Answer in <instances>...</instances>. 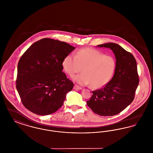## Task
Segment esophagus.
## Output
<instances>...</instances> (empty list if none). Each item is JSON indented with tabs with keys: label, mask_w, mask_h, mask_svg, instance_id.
Returning a JSON list of instances; mask_svg holds the SVG:
<instances>
[{
	"label": "esophagus",
	"mask_w": 153,
	"mask_h": 153,
	"mask_svg": "<svg viewBox=\"0 0 153 153\" xmlns=\"http://www.w3.org/2000/svg\"><path fill=\"white\" fill-rule=\"evenodd\" d=\"M74 89H76V90H80V89H81L82 88L81 87H79V85H76V84H75L74 85V88H73Z\"/></svg>",
	"instance_id": "34e87169"
}]
</instances>
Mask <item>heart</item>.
<instances>
[{
	"label": "heart",
	"mask_w": 153,
	"mask_h": 153,
	"mask_svg": "<svg viewBox=\"0 0 153 153\" xmlns=\"http://www.w3.org/2000/svg\"><path fill=\"white\" fill-rule=\"evenodd\" d=\"M116 60L112 56L91 48H84L77 51L75 56L69 54L62 61L66 73L70 76L82 71L73 80L80 85L91 84L94 88L104 86L111 79L116 68Z\"/></svg>",
	"instance_id": "obj_1"
}]
</instances>
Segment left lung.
<instances>
[{"label": "left lung", "instance_id": "obj_1", "mask_svg": "<svg viewBox=\"0 0 153 153\" xmlns=\"http://www.w3.org/2000/svg\"><path fill=\"white\" fill-rule=\"evenodd\" d=\"M97 46L111 49L115 55L117 65L112 79L104 87L92 92L87 105L99 115L114 116L134 99L139 82L137 64L131 53L117 44L107 43Z\"/></svg>", "mask_w": 153, "mask_h": 153}]
</instances>
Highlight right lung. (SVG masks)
<instances>
[{
    "mask_svg": "<svg viewBox=\"0 0 153 153\" xmlns=\"http://www.w3.org/2000/svg\"><path fill=\"white\" fill-rule=\"evenodd\" d=\"M75 49L65 42L43 38L31 45L18 64L16 87L23 105L46 115L63 105L73 82L62 72V61Z\"/></svg>",
    "mask_w": 153,
    "mask_h": 153,
    "instance_id": "1",
    "label": "right lung"
}]
</instances>
